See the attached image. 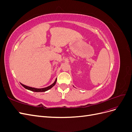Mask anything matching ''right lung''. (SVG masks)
<instances>
[{
    "mask_svg": "<svg viewBox=\"0 0 132 132\" xmlns=\"http://www.w3.org/2000/svg\"><path fill=\"white\" fill-rule=\"evenodd\" d=\"M57 82V79L56 80H55V81L54 82L53 84H52L50 86H48V87H45V88H42V89H37V88H34V87H30V86H26L25 85L22 84H21V85L24 87L25 89H27V90H31L32 91H34V92H45V91H46L47 90H48L49 89H51L52 87L55 84V83H56Z\"/></svg>",
    "mask_w": 132,
    "mask_h": 132,
    "instance_id": "obj_1",
    "label": "right lung"
}]
</instances>
